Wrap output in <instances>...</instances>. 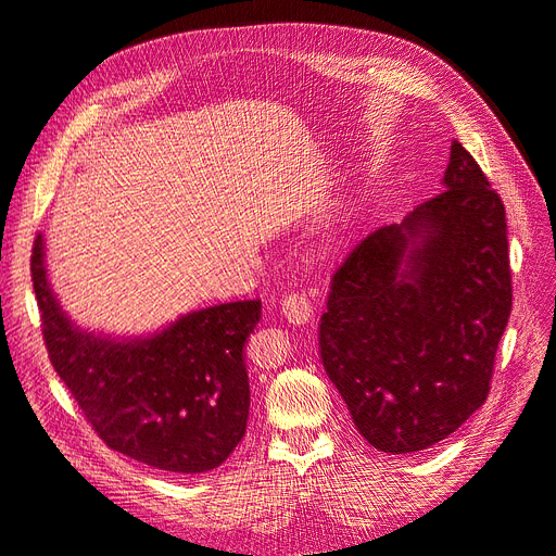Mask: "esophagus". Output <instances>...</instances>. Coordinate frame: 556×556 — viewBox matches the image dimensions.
Wrapping results in <instances>:
<instances>
[{
  "label": "esophagus",
  "instance_id": "obj_1",
  "mask_svg": "<svg viewBox=\"0 0 556 556\" xmlns=\"http://www.w3.org/2000/svg\"><path fill=\"white\" fill-rule=\"evenodd\" d=\"M280 308H282V315L288 317L292 325H306L313 317V304L304 292L285 294V299L280 301Z\"/></svg>",
  "mask_w": 556,
  "mask_h": 556
}]
</instances>
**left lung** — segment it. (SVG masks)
Instances as JSON below:
<instances>
[{
  "label": "left lung",
  "mask_w": 556,
  "mask_h": 556,
  "mask_svg": "<svg viewBox=\"0 0 556 556\" xmlns=\"http://www.w3.org/2000/svg\"><path fill=\"white\" fill-rule=\"evenodd\" d=\"M443 185L348 252L319 319L325 371L380 452L427 450L482 406L513 311L506 208L459 141Z\"/></svg>",
  "instance_id": "obj_1"
}]
</instances>
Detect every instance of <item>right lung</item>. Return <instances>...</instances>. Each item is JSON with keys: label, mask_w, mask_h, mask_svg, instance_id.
<instances>
[{"label": "right lung", "mask_w": 556, "mask_h": 556, "mask_svg": "<svg viewBox=\"0 0 556 556\" xmlns=\"http://www.w3.org/2000/svg\"><path fill=\"white\" fill-rule=\"evenodd\" d=\"M50 364L111 450L169 473L220 466L243 439L250 384L243 362L262 301L180 317L162 333L109 341L70 323L48 288L41 233L29 260Z\"/></svg>", "instance_id": "1"}]
</instances>
